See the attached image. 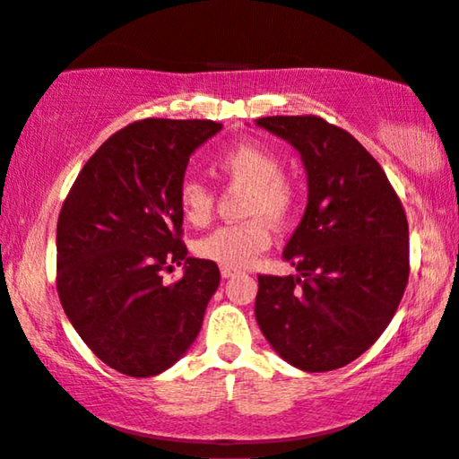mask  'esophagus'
I'll use <instances>...</instances> for the list:
<instances>
[{
	"label": "esophagus",
	"mask_w": 459,
	"mask_h": 459,
	"mask_svg": "<svg viewBox=\"0 0 459 459\" xmlns=\"http://www.w3.org/2000/svg\"><path fill=\"white\" fill-rule=\"evenodd\" d=\"M241 271H237V268H230V266H220V274H222L224 279H230L235 277V274H239Z\"/></svg>",
	"instance_id": "obj_1"
}]
</instances>
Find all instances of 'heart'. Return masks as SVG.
Wrapping results in <instances>:
<instances>
[{
	"label": "heart",
	"mask_w": 459,
	"mask_h": 459,
	"mask_svg": "<svg viewBox=\"0 0 459 459\" xmlns=\"http://www.w3.org/2000/svg\"><path fill=\"white\" fill-rule=\"evenodd\" d=\"M213 168L226 182L246 188L241 213L247 220L226 224L195 243L199 258L220 266L243 268L271 246V226L287 224L296 216L300 193L296 182L281 174V159L274 151L258 143H237L213 159ZM216 195L205 182L186 176L178 186L182 218L193 226H205L212 220Z\"/></svg>",
	"instance_id": "1"
}]
</instances>
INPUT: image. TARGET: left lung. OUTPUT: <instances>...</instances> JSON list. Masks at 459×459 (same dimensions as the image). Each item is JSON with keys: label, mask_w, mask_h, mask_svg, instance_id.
Masks as SVG:
<instances>
[{"label": "left lung", "mask_w": 459, "mask_h": 459, "mask_svg": "<svg viewBox=\"0 0 459 459\" xmlns=\"http://www.w3.org/2000/svg\"><path fill=\"white\" fill-rule=\"evenodd\" d=\"M255 126L300 152L308 180L307 212L283 252L298 274H260L255 321L293 368H344L399 308L409 279L405 210L380 163L342 127L315 115Z\"/></svg>", "instance_id": "obj_1"}]
</instances>
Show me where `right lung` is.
<instances>
[{
  "instance_id": "1",
  "label": "right lung",
  "mask_w": 459,
  "mask_h": 459,
  "mask_svg": "<svg viewBox=\"0 0 459 459\" xmlns=\"http://www.w3.org/2000/svg\"><path fill=\"white\" fill-rule=\"evenodd\" d=\"M222 130L210 119H143L88 159L56 226V287L90 351L132 377L178 361L218 290L216 262L188 258L178 186L188 157ZM186 264L172 286L162 271Z\"/></svg>"
}]
</instances>
